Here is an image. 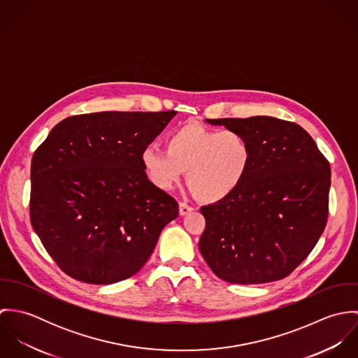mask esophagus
Listing matches in <instances>:
<instances>
[{
  "instance_id": "34e87169",
  "label": "esophagus",
  "mask_w": 358,
  "mask_h": 358,
  "mask_svg": "<svg viewBox=\"0 0 358 358\" xmlns=\"http://www.w3.org/2000/svg\"><path fill=\"white\" fill-rule=\"evenodd\" d=\"M193 210V206H190L189 204H186V203H179V213L183 216V215H187L189 212H192Z\"/></svg>"
}]
</instances>
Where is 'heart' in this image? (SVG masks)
Wrapping results in <instances>:
<instances>
[{"label": "heart", "mask_w": 358, "mask_h": 358, "mask_svg": "<svg viewBox=\"0 0 358 358\" xmlns=\"http://www.w3.org/2000/svg\"><path fill=\"white\" fill-rule=\"evenodd\" d=\"M165 150L148 148L142 165L149 180L171 189L186 171V183L194 197L213 204L230 197L244 182L251 162L250 139L238 131H215L189 122L165 139Z\"/></svg>", "instance_id": "b5f03b06"}]
</instances>
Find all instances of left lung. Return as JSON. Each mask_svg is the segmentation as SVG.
Here are the masks:
<instances>
[{"mask_svg": "<svg viewBox=\"0 0 358 358\" xmlns=\"http://www.w3.org/2000/svg\"><path fill=\"white\" fill-rule=\"evenodd\" d=\"M244 134L252 162L226 200L201 208L200 252L231 284L289 275L315 247L328 219L331 166L306 131L274 117L205 120Z\"/></svg>", "mask_w": 358, "mask_h": 358, "instance_id": "1", "label": "left lung"}]
</instances>
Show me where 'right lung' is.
Here are the masks:
<instances>
[{
  "label": "right lung",
  "mask_w": 358,
  "mask_h": 358,
  "mask_svg": "<svg viewBox=\"0 0 358 358\" xmlns=\"http://www.w3.org/2000/svg\"><path fill=\"white\" fill-rule=\"evenodd\" d=\"M176 111L67 117L31 158L30 220L67 275L113 284L136 274L179 213L154 186L142 153Z\"/></svg>",
  "instance_id": "1"
}]
</instances>
